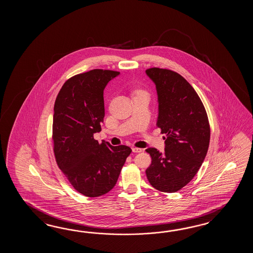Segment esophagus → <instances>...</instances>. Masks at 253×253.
<instances>
[{
	"label": "esophagus",
	"mask_w": 253,
	"mask_h": 253,
	"mask_svg": "<svg viewBox=\"0 0 253 253\" xmlns=\"http://www.w3.org/2000/svg\"><path fill=\"white\" fill-rule=\"evenodd\" d=\"M132 151L134 152V153H140V152H142L143 149H141V148H137V147H132Z\"/></svg>",
	"instance_id": "esophagus-1"
}]
</instances>
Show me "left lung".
I'll return each instance as SVG.
<instances>
[{"label": "left lung", "mask_w": 253, "mask_h": 253, "mask_svg": "<svg viewBox=\"0 0 253 253\" xmlns=\"http://www.w3.org/2000/svg\"><path fill=\"white\" fill-rule=\"evenodd\" d=\"M146 75L156 84L158 96L156 126L166 148H147L152 162L145 173L151 185L164 193H175L192 181L208 151L210 124L198 94L188 81L172 70L151 68Z\"/></svg>", "instance_id": "8db88e82"}]
</instances>
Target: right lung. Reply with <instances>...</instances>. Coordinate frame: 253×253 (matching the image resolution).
<instances>
[{"label":"right lung","mask_w":253,"mask_h":253,"mask_svg":"<svg viewBox=\"0 0 253 253\" xmlns=\"http://www.w3.org/2000/svg\"><path fill=\"white\" fill-rule=\"evenodd\" d=\"M119 75V71L97 69L73 76L63 84L54 104L55 159L76 191L87 197L113 189L132 152L126 145L99 144L93 136L101 131L104 121V89Z\"/></svg>","instance_id":"obj_1"}]
</instances>
